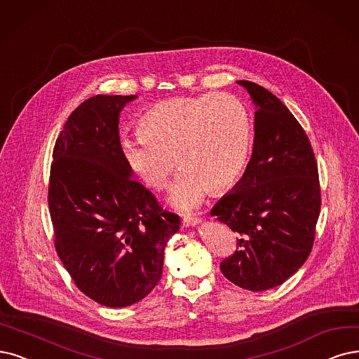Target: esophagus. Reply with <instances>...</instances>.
Listing matches in <instances>:
<instances>
[{"label": "esophagus", "instance_id": "esophagus-1", "mask_svg": "<svg viewBox=\"0 0 359 359\" xmlns=\"http://www.w3.org/2000/svg\"><path fill=\"white\" fill-rule=\"evenodd\" d=\"M200 217H198V216H187V217H184L183 219V226H196V224L198 223H200Z\"/></svg>", "mask_w": 359, "mask_h": 359}]
</instances>
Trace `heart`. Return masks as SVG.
<instances>
[{"instance_id":"heart-1","label":"heart","mask_w":359,"mask_h":359,"mask_svg":"<svg viewBox=\"0 0 359 359\" xmlns=\"http://www.w3.org/2000/svg\"><path fill=\"white\" fill-rule=\"evenodd\" d=\"M139 137L121 140L126 164L152 189H163L177 164L170 191L179 210L200 205L210 189L223 191L240 179L253 140L245 104L228 93L158 102L137 121Z\"/></svg>"}]
</instances>
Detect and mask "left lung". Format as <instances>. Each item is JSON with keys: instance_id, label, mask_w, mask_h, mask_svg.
<instances>
[{"instance_id": "1", "label": "left lung", "mask_w": 359, "mask_h": 359, "mask_svg": "<svg viewBox=\"0 0 359 359\" xmlns=\"http://www.w3.org/2000/svg\"><path fill=\"white\" fill-rule=\"evenodd\" d=\"M238 84L256 104L253 155L211 216L240 235L222 273L238 287L263 291L281 285L309 257L321 189L311 142L294 115L264 87Z\"/></svg>"}]
</instances>
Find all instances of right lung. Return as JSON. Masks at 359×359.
<instances>
[{"mask_svg": "<svg viewBox=\"0 0 359 359\" xmlns=\"http://www.w3.org/2000/svg\"><path fill=\"white\" fill-rule=\"evenodd\" d=\"M136 96L97 95L69 115L53 149L48 208L55 247L75 285L95 302L124 308L161 280L177 215L131 179L119 142V112Z\"/></svg>", "mask_w": 359, "mask_h": 359, "instance_id": "right-lung-1", "label": "right lung"}]
</instances>
